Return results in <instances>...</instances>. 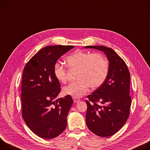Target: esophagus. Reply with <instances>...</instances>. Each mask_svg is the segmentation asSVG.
<instances>
[{
    "instance_id": "obj_1",
    "label": "esophagus",
    "mask_w": 150,
    "mask_h": 150,
    "mask_svg": "<svg viewBox=\"0 0 150 150\" xmlns=\"http://www.w3.org/2000/svg\"><path fill=\"white\" fill-rule=\"evenodd\" d=\"M73 101L74 103H79L80 101V99L77 98H73Z\"/></svg>"
}]
</instances>
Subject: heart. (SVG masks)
<instances>
[{"mask_svg":"<svg viewBox=\"0 0 150 150\" xmlns=\"http://www.w3.org/2000/svg\"><path fill=\"white\" fill-rule=\"evenodd\" d=\"M70 69H78L77 81L72 82L63 88V93L73 98L85 95L91 86L95 89L100 86L108 74V63L99 53L89 52L76 50L65 59ZM54 74L57 80L65 83L67 81V70L58 62L54 66Z\"/></svg>","mask_w":150,"mask_h":150,"instance_id":"heart-1","label":"heart"}]
</instances>
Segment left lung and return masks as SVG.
Returning a JSON list of instances; mask_svg holds the SVG:
<instances>
[{"instance_id": "obj_1", "label": "left lung", "mask_w": 150, "mask_h": 150, "mask_svg": "<svg viewBox=\"0 0 150 150\" xmlns=\"http://www.w3.org/2000/svg\"><path fill=\"white\" fill-rule=\"evenodd\" d=\"M103 52L109 62V71L103 83L87 96L86 125L91 131L101 137L117 132L130 114V76L127 65L113 49L104 46H87Z\"/></svg>"}]
</instances>
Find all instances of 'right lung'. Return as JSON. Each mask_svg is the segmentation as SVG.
<instances>
[{
	"instance_id": "right-lung-1",
	"label": "right lung",
	"mask_w": 150,
	"mask_h": 150,
	"mask_svg": "<svg viewBox=\"0 0 150 150\" xmlns=\"http://www.w3.org/2000/svg\"><path fill=\"white\" fill-rule=\"evenodd\" d=\"M73 47L46 46L25 65L21 85L23 117L30 130L40 138H54L67 127V117L73 100L70 95L55 100L61 85L54 76V66Z\"/></svg>"
}]
</instances>
